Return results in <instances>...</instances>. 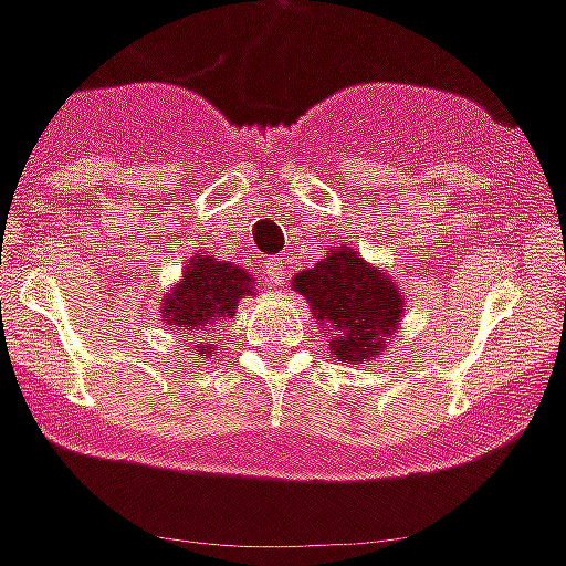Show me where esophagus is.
Instances as JSON below:
<instances>
[{
	"mask_svg": "<svg viewBox=\"0 0 566 566\" xmlns=\"http://www.w3.org/2000/svg\"><path fill=\"white\" fill-rule=\"evenodd\" d=\"M264 273H268V279L270 282L275 284V287H284V284H287V264H284L282 259H273V261H268V270H264Z\"/></svg>",
	"mask_w": 566,
	"mask_h": 566,
	"instance_id": "34e87169",
	"label": "esophagus"
}]
</instances>
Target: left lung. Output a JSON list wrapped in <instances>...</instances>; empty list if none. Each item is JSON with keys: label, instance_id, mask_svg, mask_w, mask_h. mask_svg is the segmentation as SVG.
Returning <instances> with one entry per match:
<instances>
[{"label": "left lung", "instance_id": "left-lung-1", "mask_svg": "<svg viewBox=\"0 0 566 566\" xmlns=\"http://www.w3.org/2000/svg\"><path fill=\"white\" fill-rule=\"evenodd\" d=\"M293 287L314 307V319L328 323L331 352L343 363L375 357L401 325L398 287L348 247L331 250L314 270L296 273Z\"/></svg>", "mask_w": 566, "mask_h": 566}]
</instances>
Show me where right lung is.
Returning a JSON list of instances; mask_svg holds the SVG:
<instances>
[{"instance_id": "add662e5", "label": "right lung", "mask_w": 566, "mask_h": 566, "mask_svg": "<svg viewBox=\"0 0 566 566\" xmlns=\"http://www.w3.org/2000/svg\"><path fill=\"white\" fill-rule=\"evenodd\" d=\"M252 279L247 270L211 255H195L182 273V282L163 298L165 323L177 331H195L200 337H211L220 319L235 316L238 298L250 296ZM195 352L214 355V348L197 343Z\"/></svg>"}]
</instances>
